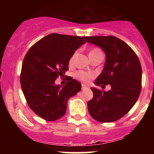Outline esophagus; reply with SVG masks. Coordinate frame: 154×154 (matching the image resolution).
I'll return each instance as SVG.
<instances>
[{
	"label": "esophagus",
	"instance_id": "1",
	"mask_svg": "<svg viewBox=\"0 0 154 154\" xmlns=\"http://www.w3.org/2000/svg\"><path fill=\"white\" fill-rule=\"evenodd\" d=\"M88 88H89V87H88V86H87V85H82V90H86V89H88Z\"/></svg>",
	"mask_w": 154,
	"mask_h": 154
}]
</instances>
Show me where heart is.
I'll use <instances>...</instances> for the list:
<instances>
[{"label":"heart","mask_w":154,"mask_h":154,"mask_svg":"<svg viewBox=\"0 0 154 154\" xmlns=\"http://www.w3.org/2000/svg\"><path fill=\"white\" fill-rule=\"evenodd\" d=\"M101 51H100L98 48H93L92 50L90 51V54L89 56L90 57L92 56H94L95 54H100ZM75 54H74L72 56V57L70 58L69 59V63L70 64H72L74 62V60H75ZM95 75L93 73H91V72H86L84 71H78L75 73V77L79 80L82 81V82L85 83H88L90 82V80L94 77Z\"/></svg>","instance_id":"heart-1"}]
</instances>
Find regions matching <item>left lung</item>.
Segmentation results:
<instances>
[{
    "label": "left lung",
    "mask_w": 154,
    "mask_h": 154,
    "mask_svg": "<svg viewBox=\"0 0 154 154\" xmlns=\"http://www.w3.org/2000/svg\"><path fill=\"white\" fill-rule=\"evenodd\" d=\"M88 43L98 45L106 54L101 74L95 85H110L108 92L94 87L88 109L93 119L100 122L119 119L135 105L141 91L142 69L138 57L126 43L114 36L85 37Z\"/></svg>",
    "instance_id": "1"
}]
</instances>
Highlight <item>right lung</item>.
<instances>
[{
  "label": "right lung",
  "instance_id": "add662e5",
  "mask_svg": "<svg viewBox=\"0 0 154 154\" xmlns=\"http://www.w3.org/2000/svg\"><path fill=\"white\" fill-rule=\"evenodd\" d=\"M84 39L52 33L35 43L25 55L20 76L23 93L29 108L47 121L62 117L68 100L81 91V83L72 77L63 86L55 81L69 69L70 58L86 43Z\"/></svg>",
  "mask_w": 154,
  "mask_h": 154
}]
</instances>
